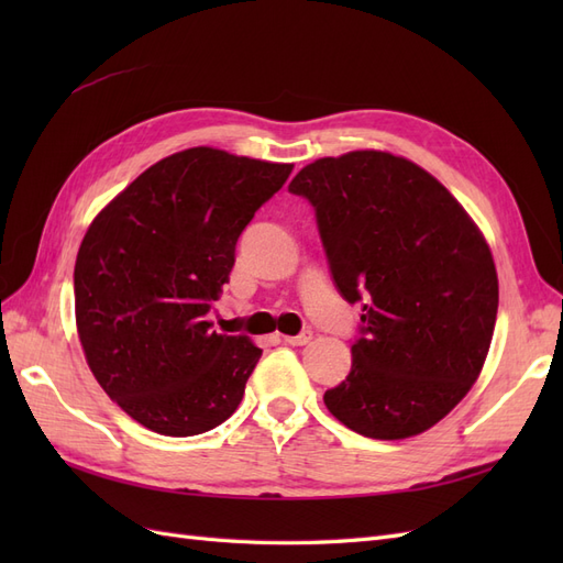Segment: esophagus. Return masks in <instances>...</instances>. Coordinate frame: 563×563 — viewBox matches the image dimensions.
Returning a JSON list of instances; mask_svg holds the SVG:
<instances>
[{
    "label": "esophagus",
    "instance_id": "1",
    "mask_svg": "<svg viewBox=\"0 0 563 563\" xmlns=\"http://www.w3.org/2000/svg\"><path fill=\"white\" fill-rule=\"evenodd\" d=\"M312 340V331H302L298 335H284V343L294 345V347H300V345H308Z\"/></svg>",
    "mask_w": 563,
    "mask_h": 563
}]
</instances>
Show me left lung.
<instances>
[{
	"mask_svg": "<svg viewBox=\"0 0 563 563\" xmlns=\"http://www.w3.org/2000/svg\"><path fill=\"white\" fill-rule=\"evenodd\" d=\"M288 192L314 207L335 288L364 312L347 378L323 404L371 439L430 430L479 378L496 329L484 234L434 176L389 152L317 159Z\"/></svg>",
	"mask_w": 563,
	"mask_h": 563,
	"instance_id": "1",
	"label": "left lung"
}]
</instances>
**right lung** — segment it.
Segmentation results:
<instances>
[{"label":"right lung","instance_id":"right-lung-1","mask_svg":"<svg viewBox=\"0 0 563 563\" xmlns=\"http://www.w3.org/2000/svg\"><path fill=\"white\" fill-rule=\"evenodd\" d=\"M294 164L190 147L157 162L100 211L75 263L87 364L124 413L164 437L225 422L263 350L213 331L234 246Z\"/></svg>","mask_w":563,"mask_h":563}]
</instances>
